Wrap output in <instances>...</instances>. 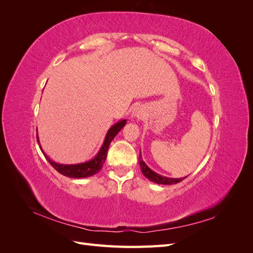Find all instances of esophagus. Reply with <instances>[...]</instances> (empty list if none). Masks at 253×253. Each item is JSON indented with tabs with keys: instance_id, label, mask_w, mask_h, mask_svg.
Returning <instances> with one entry per match:
<instances>
[{
	"instance_id": "obj_1",
	"label": "esophagus",
	"mask_w": 253,
	"mask_h": 253,
	"mask_svg": "<svg viewBox=\"0 0 253 253\" xmlns=\"http://www.w3.org/2000/svg\"><path fill=\"white\" fill-rule=\"evenodd\" d=\"M143 116H144V111L142 109V106L140 105L135 106L132 111V117L136 119H142Z\"/></svg>"
}]
</instances>
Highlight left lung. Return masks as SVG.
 <instances>
[{
	"mask_svg": "<svg viewBox=\"0 0 253 253\" xmlns=\"http://www.w3.org/2000/svg\"><path fill=\"white\" fill-rule=\"evenodd\" d=\"M138 160H139V165H140V169H141L142 174L148 179H150L151 181L155 182V183H158V185H174V183H177L187 177L186 176V177H180V178H171V177H167V176H163V175L154 172L153 170H151L147 165H145V163L142 160L141 153L139 154Z\"/></svg>",
	"mask_w": 253,
	"mask_h": 253,
	"instance_id": "obj_1",
	"label": "left lung"
}]
</instances>
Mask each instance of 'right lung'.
Instances as JSON below:
<instances>
[{
	"instance_id": "right-lung-1",
	"label": "right lung",
	"mask_w": 253,
	"mask_h": 253,
	"mask_svg": "<svg viewBox=\"0 0 253 253\" xmlns=\"http://www.w3.org/2000/svg\"><path fill=\"white\" fill-rule=\"evenodd\" d=\"M126 120L122 119V120L116 122L115 125H113L110 127L108 133H106L104 141L101 145L100 150H99V152L96 154V156L93 159H90V160H88V162H85V163L75 164V165L58 164V163L52 162V160L46 154H45L42 147H41V144H40V149L43 153V155L45 156V158L47 159V162L53 168H55V169L60 174L67 176V177H71V178L89 177V176H93L101 170V168L106 159V153H108V150H109V147H110L112 140L115 138V136H116L120 132V129L126 126ZM37 140H38V143H40L38 135H37Z\"/></svg>"
}]
</instances>
